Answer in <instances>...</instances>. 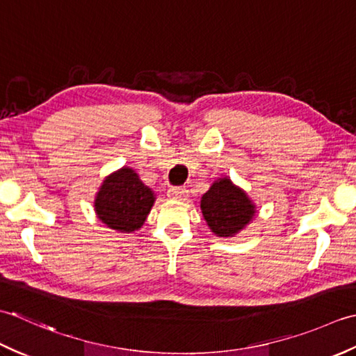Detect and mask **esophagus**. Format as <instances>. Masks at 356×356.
Returning <instances> with one entry per match:
<instances>
[{
  "label": "esophagus",
  "instance_id": "1",
  "mask_svg": "<svg viewBox=\"0 0 356 356\" xmlns=\"http://www.w3.org/2000/svg\"><path fill=\"white\" fill-rule=\"evenodd\" d=\"M169 198L172 200H178V201H184L188 197V191L183 187H170L168 191Z\"/></svg>",
  "mask_w": 356,
  "mask_h": 356
}]
</instances>
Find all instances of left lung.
I'll use <instances>...</instances> for the list:
<instances>
[{"mask_svg": "<svg viewBox=\"0 0 356 356\" xmlns=\"http://www.w3.org/2000/svg\"><path fill=\"white\" fill-rule=\"evenodd\" d=\"M200 207L210 232L220 238L238 235L257 216L255 202L229 177L213 181L202 195Z\"/></svg>", "mask_w": 356, "mask_h": 356, "instance_id": "left-lung-1", "label": "left lung"}]
</instances>
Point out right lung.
Segmentation results:
<instances>
[{
  "instance_id": "1",
  "label": "right lung",
  "mask_w": 356,
  "mask_h": 356,
  "mask_svg": "<svg viewBox=\"0 0 356 356\" xmlns=\"http://www.w3.org/2000/svg\"><path fill=\"white\" fill-rule=\"evenodd\" d=\"M155 200V192L143 183L132 168L124 165L103 179L93 207L106 227L132 234L143 227Z\"/></svg>"
}]
</instances>
